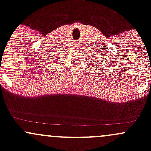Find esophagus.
Instances as JSON below:
<instances>
[{
    "label": "esophagus",
    "instance_id": "obj_1",
    "mask_svg": "<svg viewBox=\"0 0 151 151\" xmlns=\"http://www.w3.org/2000/svg\"><path fill=\"white\" fill-rule=\"evenodd\" d=\"M74 45H75L76 47H79L80 45H79V43H78V42H75V43H74Z\"/></svg>",
    "mask_w": 151,
    "mask_h": 151
}]
</instances>
